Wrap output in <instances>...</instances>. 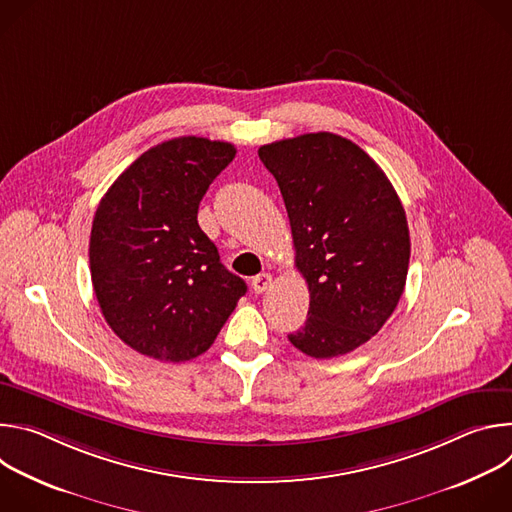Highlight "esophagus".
I'll use <instances>...</instances> for the list:
<instances>
[{
    "mask_svg": "<svg viewBox=\"0 0 512 512\" xmlns=\"http://www.w3.org/2000/svg\"><path fill=\"white\" fill-rule=\"evenodd\" d=\"M271 283H273V277L269 273H259V275L253 277L251 287H253L255 294H263V291H267L271 287Z\"/></svg>",
    "mask_w": 512,
    "mask_h": 512,
    "instance_id": "esophagus-1",
    "label": "esophagus"
}]
</instances>
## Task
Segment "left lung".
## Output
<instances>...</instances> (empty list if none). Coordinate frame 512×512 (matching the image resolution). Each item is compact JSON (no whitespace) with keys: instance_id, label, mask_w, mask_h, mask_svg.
I'll return each instance as SVG.
<instances>
[{"instance_id":"1","label":"left lung","mask_w":512,"mask_h":512,"mask_svg":"<svg viewBox=\"0 0 512 512\" xmlns=\"http://www.w3.org/2000/svg\"><path fill=\"white\" fill-rule=\"evenodd\" d=\"M259 158L281 190L310 289V318L287 338L314 358L352 352L403 296L411 253L403 204L379 164L336 133L273 141Z\"/></svg>"}]
</instances>
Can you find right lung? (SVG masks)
Segmentation results:
<instances>
[{
    "instance_id": "right-lung-1",
    "label": "right lung",
    "mask_w": 512,
    "mask_h": 512,
    "mask_svg": "<svg viewBox=\"0 0 512 512\" xmlns=\"http://www.w3.org/2000/svg\"><path fill=\"white\" fill-rule=\"evenodd\" d=\"M227 141L176 137L141 154L101 198L91 279L111 330L143 356L184 362L206 352L247 283L198 227V204L235 158Z\"/></svg>"
}]
</instances>
